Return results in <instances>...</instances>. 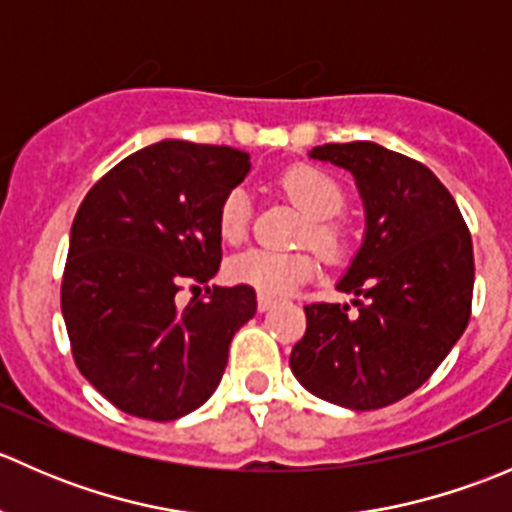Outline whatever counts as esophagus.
Here are the masks:
<instances>
[{"label":"esophagus","mask_w":512,"mask_h":512,"mask_svg":"<svg viewBox=\"0 0 512 512\" xmlns=\"http://www.w3.org/2000/svg\"><path fill=\"white\" fill-rule=\"evenodd\" d=\"M277 304V299H272L270 294H257V309H260V312H270L272 307H275Z\"/></svg>","instance_id":"obj_1"}]
</instances>
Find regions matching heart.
I'll return each mask as SVG.
<instances>
[{"label": "heart", "mask_w": 512, "mask_h": 512, "mask_svg": "<svg viewBox=\"0 0 512 512\" xmlns=\"http://www.w3.org/2000/svg\"><path fill=\"white\" fill-rule=\"evenodd\" d=\"M282 193L309 215L302 240L312 245L324 260H339L347 250V232L334 220L344 208V190L332 175L312 165H294L280 175ZM250 230V195L242 188L230 190L218 208V232L225 242L237 245ZM317 270L309 252L247 250L227 262V277L237 285L255 287L257 292L282 297L304 285Z\"/></svg>", "instance_id": "1"}]
</instances>
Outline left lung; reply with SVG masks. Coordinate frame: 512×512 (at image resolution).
Instances as JSON below:
<instances>
[{"label":"left lung","mask_w":512,"mask_h":512,"mask_svg":"<svg viewBox=\"0 0 512 512\" xmlns=\"http://www.w3.org/2000/svg\"><path fill=\"white\" fill-rule=\"evenodd\" d=\"M347 168L366 210L364 245L339 280L349 304H307L289 366L309 394L354 411L414 394L466 332L473 242L446 185L418 160L371 141L309 153Z\"/></svg>","instance_id":"obj_1"}]
</instances>
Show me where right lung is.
<instances>
[{
	"mask_svg": "<svg viewBox=\"0 0 512 512\" xmlns=\"http://www.w3.org/2000/svg\"><path fill=\"white\" fill-rule=\"evenodd\" d=\"M250 156L227 146L160 141L113 165L71 225L61 312L81 374L116 409L173 421L213 396L255 289L208 287L223 247L218 208L245 180Z\"/></svg>",
	"mask_w": 512,
	"mask_h": 512,
	"instance_id": "obj_1",
	"label": "right lung"
}]
</instances>
